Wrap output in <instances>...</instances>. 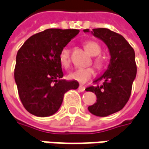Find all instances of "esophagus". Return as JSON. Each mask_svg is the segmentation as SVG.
Returning a JSON list of instances; mask_svg holds the SVG:
<instances>
[{
    "label": "esophagus",
    "mask_w": 149,
    "mask_h": 149,
    "mask_svg": "<svg viewBox=\"0 0 149 149\" xmlns=\"http://www.w3.org/2000/svg\"><path fill=\"white\" fill-rule=\"evenodd\" d=\"M78 89H79V91H80L83 92V91H85V90H86V87H85V86H83L82 85H80V86H79Z\"/></svg>",
    "instance_id": "esophagus-1"
}]
</instances>
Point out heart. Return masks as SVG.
<instances>
[{
  "label": "heart",
  "mask_w": 149,
  "mask_h": 149,
  "mask_svg": "<svg viewBox=\"0 0 149 149\" xmlns=\"http://www.w3.org/2000/svg\"><path fill=\"white\" fill-rule=\"evenodd\" d=\"M84 46L88 52L93 56L99 55L102 50L100 44L95 40H86L84 43ZM59 61H60L62 66L64 68H68L70 66L71 54L70 49L68 47L64 46L63 48H62L61 51L59 53ZM94 64L96 68H101L104 64V59L101 57H96L94 59ZM94 75H95L94 68H77L70 72L68 75V77L72 81H76L80 83H85L91 78Z\"/></svg>",
  "instance_id": "heart-1"
}]
</instances>
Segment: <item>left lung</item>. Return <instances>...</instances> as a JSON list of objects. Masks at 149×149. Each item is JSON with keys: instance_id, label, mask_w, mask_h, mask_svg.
<instances>
[{"instance_id": "obj_1", "label": "left lung", "mask_w": 149, "mask_h": 149, "mask_svg": "<svg viewBox=\"0 0 149 149\" xmlns=\"http://www.w3.org/2000/svg\"><path fill=\"white\" fill-rule=\"evenodd\" d=\"M91 32L108 45L111 59L109 68L94 81L95 86L86 89L97 96L95 104L88 109L95 116L107 117L123 109L130 99L137 72L135 54L128 41L117 32L108 28H94ZM101 80L103 83L100 85Z\"/></svg>"}]
</instances>
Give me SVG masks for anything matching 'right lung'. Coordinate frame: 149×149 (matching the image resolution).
Listing matches in <instances>:
<instances>
[{"label":"right lung","mask_w":149,"mask_h":149,"mask_svg":"<svg viewBox=\"0 0 149 149\" xmlns=\"http://www.w3.org/2000/svg\"><path fill=\"white\" fill-rule=\"evenodd\" d=\"M77 29L49 28L24 43L16 56L15 79L19 99L25 109L36 117H49L61 106L64 94L79 83L63 80L59 53Z\"/></svg>","instance_id":"obj_1"}]
</instances>
